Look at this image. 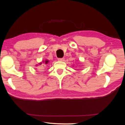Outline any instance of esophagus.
<instances>
[{
  "mask_svg": "<svg viewBox=\"0 0 125 125\" xmlns=\"http://www.w3.org/2000/svg\"><path fill=\"white\" fill-rule=\"evenodd\" d=\"M64 58H58V61H64Z\"/></svg>",
  "mask_w": 125,
  "mask_h": 125,
  "instance_id": "esophagus-1",
  "label": "esophagus"
}]
</instances>
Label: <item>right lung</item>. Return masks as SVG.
I'll return each mask as SVG.
<instances>
[{"instance_id":"right-lung-1","label":"right lung","mask_w":125,"mask_h":125,"mask_svg":"<svg viewBox=\"0 0 125 125\" xmlns=\"http://www.w3.org/2000/svg\"><path fill=\"white\" fill-rule=\"evenodd\" d=\"M44 62V63H46V64H47V63L49 62V61H48V60H45L44 61H42V62ZM42 64V62H41L40 63H39V64Z\"/></svg>"}]
</instances>
